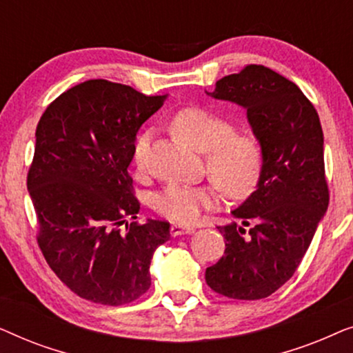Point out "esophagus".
Returning a JSON list of instances; mask_svg holds the SVG:
<instances>
[{
  "label": "esophagus",
  "mask_w": 353,
  "mask_h": 353,
  "mask_svg": "<svg viewBox=\"0 0 353 353\" xmlns=\"http://www.w3.org/2000/svg\"><path fill=\"white\" fill-rule=\"evenodd\" d=\"M194 233V228L188 225H180V223H173L170 226V234L172 236H180V234H191Z\"/></svg>",
  "instance_id": "obj_1"
}]
</instances>
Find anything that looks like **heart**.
Wrapping results in <instances>:
<instances>
[{"label":"heart","mask_w":353,"mask_h":353,"mask_svg":"<svg viewBox=\"0 0 353 353\" xmlns=\"http://www.w3.org/2000/svg\"><path fill=\"white\" fill-rule=\"evenodd\" d=\"M173 133L196 151L204 152L209 185L190 186L172 183L154 197V209L168 220L191 223L204 209H214L221 201V190L231 197H243L257 183L263 165V152L252 134L234 133V125L223 115L204 108H186L175 114ZM151 132L134 139L132 162L137 170L146 167Z\"/></svg>","instance_id":"obj_1"}]
</instances>
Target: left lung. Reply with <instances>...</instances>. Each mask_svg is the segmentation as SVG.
I'll use <instances>...</instances> for the list:
<instances>
[{"label":"left lung","mask_w":353,"mask_h":353,"mask_svg":"<svg viewBox=\"0 0 353 353\" xmlns=\"http://www.w3.org/2000/svg\"><path fill=\"white\" fill-rule=\"evenodd\" d=\"M207 94L248 109L263 165L233 223L216 226L225 254L205 281L228 299L257 301L292 278L330 204L320 117L296 83L265 65H245Z\"/></svg>","instance_id":"8db88e82"}]
</instances>
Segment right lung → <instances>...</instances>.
<instances>
[{
    "label": "right lung",
    "mask_w": 353,
    "mask_h": 353,
    "mask_svg": "<svg viewBox=\"0 0 353 353\" xmlns=\"http://www.w3.org/2000/svg\"><path fill=\"white\" fill-rule=\"evenodd\" d=\"M163 101L88 80L57 96L37 125L27 175L37 243L57 278L86 301L117 307L141 297L154 250L170 238L161 220L119 228L139 212L128 173L133 143Z\"/></svg>",
    "instance_id": "right-lung-1"
}]
</instances>
